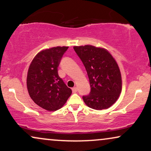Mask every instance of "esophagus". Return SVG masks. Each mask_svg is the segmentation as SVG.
<instances>
[{
  "mask_svg": "<svg viewBox=\"0 0 151 151\" xmlns=\"http://www.w3.org/2000/svg\"><path fill=\"white\" fill-rule=\"evenodd\" d=\"M78 91V88L76 87H73L72 88V92L73 93H77Z\"/></svg>",
  "mask_w": 151,
  "mask_h": 151,
  "instance_id": "esophagus-1",
  "label": "esophagus"
}]
</instances>
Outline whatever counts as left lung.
Masks as SVG:
<instances>
[{
    "instance_id": "1",
    "label": "left lung",
    "mask_w": 151,
    "mask_h": 151,
    "mask_svg": "<svg viewBox=\"0 0 151 151\" xmlns=\"http://www.w3.org/2000/svg\"><path fill=\"white\" fill-rule=\"evenodd\" d=\"M87 72L89 94L82 98L95 110L108 109L116 102L122 91V77L118 65L106 49L91 45L74 47Z\"/></svg>"
}]
</instances>
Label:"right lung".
Instances as JSON below:
<instances>
[{
    "label": "right lung",
    "mask_w": 151,
    "mask_h": 151,
    "mask_svg": "<svg viewBox=\"0 0 151 151\" xmlns=\"http://www.w3.org/2000/svg\"><path fill=\"white\" fill-rule=\"evenodd\" d=\"M68 47H56L40 51L29 68L27 86L33 101L49 111L62 108L72 91L60 78L58 68Z\"/></svg>",
    "instance_id": "obj_1"
}]
</instances>
